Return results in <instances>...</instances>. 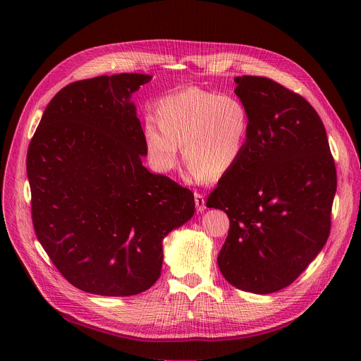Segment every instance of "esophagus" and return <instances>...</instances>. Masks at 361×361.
I'll return each instance as SVG.
<instances>
[{
    "instance_id": "34e87169",
    "label": "esophagus",
    "mask_w": 361,
    "mask_h": 361,
    "mask_svg": "<svg viewBox=\"0 0 361 361\" xmlns=\"http://www.w3.org/2000/svg\"><path fill=\"white\" fill-rule=\"evenodd\" d=\"M194 198H195L197 212H204L205 210V197L201 192H194Z\"/></svg>"
}]
</instances>
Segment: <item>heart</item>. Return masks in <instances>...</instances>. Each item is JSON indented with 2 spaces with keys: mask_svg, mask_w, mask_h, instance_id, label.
Listing matches in <instances>:
<instances>
[{
  "mask_svg": "<svg viewBox=\"0 0 361 361\" xmlns=\"http://www.w3.org/2000/svg\"><path fill=\"white\" fill-rule=\"evenodd\" d=\"M250 133V113L234 94L190 87L163 97L157 121L144 123V147L151 166L170 173L180 147L190 176L202 181L221 177L238 163Z\"/></svg>",
  "mask_w": 361,
  "mask_h": 361,
  "instance_id": "b5f03b06",
  "label": "heart"
}]
</instances>
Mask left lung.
<instances>
[{
  "label": "left lung",
  "instance_id": "8db88e82",
  "mask_svg": "<svg viewBox=\"0 0 361 361\" xmlns=\"http://www.w3.org/2000/svg\"><path fill=\"white\" fill-rule=\"evenodd\" d=\"M234 81L250 133L207 207L230 219L217 257L224 279L238 290L270 294L290 286L324 247L336 166L323 121L305 98L266 77Z\"/></svg>",
  "mask_w": 361,
  "mask_h": 361
}]
</instances>
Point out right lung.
I'll return each instance as SVG.
<instances>
[{
	"mask_svg": "<svg viewBox=\"0 0 361 361\" xmlns=\"http://www.w3.org/2000/svg\"><path fill=\"white\" fill-rule=\"evenodd\" d=\"M151 75L66 85L49 101L27 152L38 241L74 287L134 295L161 274L163 238L194 214V195L149 173L131 94Z\"/></svg>",
	"mask_w": 361,
	"mask_h": 361,
	"instance_id": "right-lung-1",
	"label": "right lung"
}]
</instances>
